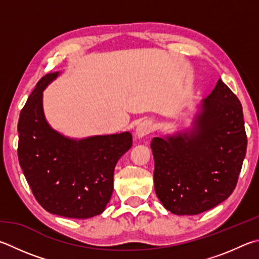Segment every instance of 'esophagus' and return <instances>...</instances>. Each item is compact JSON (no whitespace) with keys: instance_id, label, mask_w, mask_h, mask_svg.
I'll use <instances>...</instances> for the list:
<instances>
[{"instance_id":"esophagus-1","label":"esophagus","mask_w":259,"mask_h":259,"mask_svg":"<svg viewBox=\"0 0 259 259\" xmlns=\"http://www.w3.org/2000/svg\"><path fill=\"white\" fill-rule=\"evenodd\" d=\"M153 131V123L150 121H144L137 126V130H136V134L139 138L145 137V136L149 135Z\"/></svg>"}]
</instances>
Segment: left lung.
<instances>
[{
  "mask_svg": "<svg viewBox=\"0 0 259 259\" xmlns=\"http://www.w3.org/2000/svg\"><path fill=\"white\" fill-rule=\"evenodd\" d=\"M201 110L190 134L150 143L155 192L177 215L203 213L229 198L246 156L241 103L221 79Z\"/></svg>",
  "mask_w": 259,
  "mask_h": 259,
  "instance_id": "1",
  "label": "left lung"
}]
</instances>
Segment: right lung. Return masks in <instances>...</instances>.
Here are the masks:
<instances>
[{"label":"right lung","mask_w":259,"mask_h":259,"mask_svg":"<svg viewBox=\"0 0 259 259\" xmlns=\"http://www.w3.org/2000/svg\"><path fill=\"white\" fill-rule=\"evenodd\" d=\"M58 72L37 82L18 122V158L36 200L64 218L88 219L105 209L113 192L114 167L133 146L130 133L72 140L45 120L43 91Z\"/></svg>","instance_id":"add662e5"}]
</instances>
